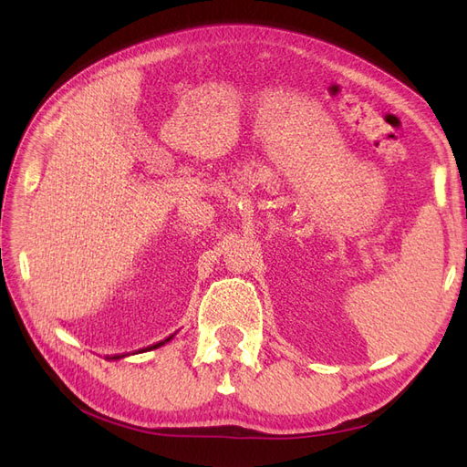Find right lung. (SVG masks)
<instances>
[{"label": "right lung", "instance_id": "right-lung-1", "mask_svg": "<svg viewBox=\"0 0 467 467\" xmlns=\"http://www.w3.org/2000/svg\"><path fill=\"white\" fill-rule=\"evenodd\" d=\"M173 337H175V333L169 335L167 338H163V341H160V343H153V345H150V347H146V348H138L136 352H132V355H138V352H148V350H153V348H160V347H163L165 343L171 341ZM124 357H130V352H124V355H112V357H105V358H107V360H119V358H124Z\"/></svg>", "mask_w": 467, "mask_h": 467}]
</instances>
